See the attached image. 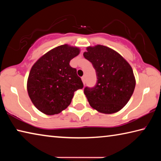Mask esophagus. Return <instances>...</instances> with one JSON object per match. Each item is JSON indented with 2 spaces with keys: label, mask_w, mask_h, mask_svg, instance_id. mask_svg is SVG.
<instances>
[{
  "label": "esophagus",
  "mask_w": 161,
  "mask_h": 161,
  "mask_svg": "<svg viewBox=\"0 0 161 161\" xmlns=\"http://www.w3.org/2000/svg\"><path fill=\"white\" fill-rule=\"evenodd\" d=\"M81 80H82V81H83V84H85V83H86V79H85V76H84V77H81Z\"/></svg>",
  "instance_id": "1"
}]
</instances>
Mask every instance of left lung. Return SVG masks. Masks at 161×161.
I'll use <instances>...</instances> for the list:
<instances>
[{
	"label": "left lung",
	"mask_w": 161,
	"mask_h": 161,
	"mask_svg": "<svg viewBox=\"0 0 161 161\" xmlns=\"http://www.w3.org/2000/svg\"><path fill=\"white\" fill-rule=\"evenodd\" d=\"M84 57L96 71L97 84L86 86L84 94L91 107L103 114H114L123 108L134 91L136 80L130 65L121 54L106 46L88 47Z\"/></svg>",
	"instance_id": "obj_1"
}]
</instances>
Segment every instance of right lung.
Listing matches in <instances>:
<instances>
[{
    "instance_id": "1",
    "label": "right lung",
    "mask_w": 161,
    "mask_h": 161,
    "mask_svg": "<svg viewBox=\"0 0 161 161\" xmlns=\"http://www.w3.org/2000/svg\"><path fill=\"white\" fill-rule=\"evenodd\" d=\"M78 47L58 46L35 62L27 84L28 95L38 110L47 115L60 113L70 104L77 89L83 88L77 69L69 62L80 54Z\"/></svg>"
}]
</instances>
